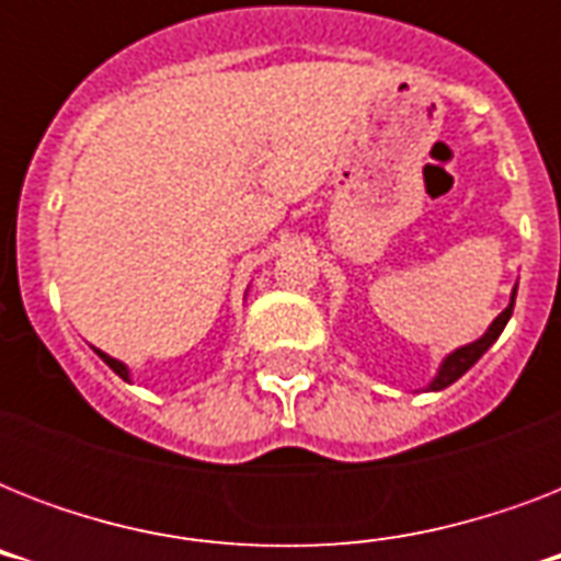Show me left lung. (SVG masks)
<instances>
[{
	"mask_svg": "<svg viewBox=\"0 0 561 561\" xmlns=\"http://www.w3.org/2000/svg\"><path fill=\"white\" fill-rule=\"evenodd\" d=\"M515 290H518V285H515V288H513L510 306H506L504 311H501V314L495 317V320H492V325H489L486 332L480 334L478 341L466 343V346H460V350H454V352H448V355H445L443 364H439V369H436L434 378L427 381L425 390H434V392L436 390H445L448 383H454V381H457V378H462V375L469 373V369L474 367V364H478L480 358H483V352H486L489 346H492V343L497 341V337H501V332H504V325L510 323V317H513Z\"/></svg>",
	"mask_w": 561,
	"mask_h": 561,
	"instance_id": "8db88e82",
	"label": "left lung"
}]
</instances>
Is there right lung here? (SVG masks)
Listing matches in <instances>:
<instances>
[{
	"mask_svg": "<svg viewBox=\"0 0 561 561\" xmlns=\"http://www.w3.org/2000/svg\"><path fill=\"white\" fill-rule=\"evenodd\" d=\"M92 350H95V346H92ZM95 355H99V358L104 360V364H107V367L113 369V373H116L118 378H125V381H130V369H127V364H122V360H116V358H113V355H107V352H101V350H95Z\"/></svg>",
	"mask_w": 561,
	"mask_h": 561,
	"instance_id": "add662e5",
	"label": "right lung"
}]
</instances>
